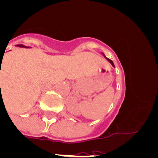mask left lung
Listing matches in <instances>:
<instances>
[{
    "mask_svg": "<svg viewBox=\"0 0 158 158\" xmlns=\"http://www.w3.org/2000/svg\"><path fill=\"white\" fill-rule=\"evenodd\" d=\"M104 57H105V56H104ZM105 58H106V57H105ZM107 61H108V62H109L110 63H111V65H112V66L115 67V65H114V63H113V62H112V61H111V60H110L109 58H107Z\"/></svg>",
    "mask_w": 158,
    "mask_h": 158,
    "instance_id": "8db88e82",
    "label": "left lung"
}]
</instances>
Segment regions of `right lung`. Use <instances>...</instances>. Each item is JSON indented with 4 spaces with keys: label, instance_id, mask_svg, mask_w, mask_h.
<instances>
[{
    "label": "right lung",
    "instance_id": "1",
    "mask_svg": "<svg viewBox=\"0 0 158 158\" xmlns=\"http://www.w3.org/2000/svg\"><path fill=\"white\" fill-rule=\"evenodd\" d=\"M18 46H19V47H24L23 45H21V44H20V45H18Z\"/></svg>",
    "mask_w": 158,
    "mask_h": 158
}]
</instances>
